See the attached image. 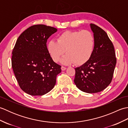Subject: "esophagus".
Wrapping results in <instances>:
<instances>
[{
    "label": "esophagus",
    "instance_id": "obj_1",
    "mask_svg": "<svg viewBox=\"0 0 128 128\" xmlns=\"http://www.w3.org/2000/svg\"><path fill=\"white\" fill-rule=\"evenodd\" d=\"M66 67H64V66H62L61 67V69H62V71H64V70H66Z\"/></svg>",
    "mask_w": 128,
    "mask_h": 128
}]
</instances>
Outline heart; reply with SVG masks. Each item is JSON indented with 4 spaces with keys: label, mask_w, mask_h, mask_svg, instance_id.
<instances>
[{
    "label": "heart",
    "mask_w": 128,
    "mask_h": 128,
    "mask_svg": "<svg viewBox=\"0 0 128 128\" xmlns=\"http://www.w3.org/2000/svg\"><path fill=\"white\" fill-rule=\"evenodd\" d=\"M95 44L94 37L88 30L66 31L59 34L55 40L48 42L47 50L54 62H58L62 56L64 64L82 65L91 58Z\"/></svg>",
    "instance_id": "heart-1"
}]
</instances>
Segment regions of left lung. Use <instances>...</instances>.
I'll use <instances>...</instances> for the list:
<instances>
[{
	"mask_svg": "<svg viewBox=\"0 0 128 128\" xmlns=\"http://www.w3.org/2000/svg\"><path fill=\"white\" fill-rule=\"evenodd\" d=\"M95 40L91 58L76 68L74 83L81 91L89 94L103 91L110 84L116 59L114 48L107 33L100 27L90 24Z\"/></svg>",
	"mask_w": 128,
	"mask_h": 128,
	"instance_id": "1",
	"label": "left lung"
}]
</instances>
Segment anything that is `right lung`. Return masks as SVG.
Masks as SVG:
<instances>
[{"instance_id": "obj_1", "label": "right lung", "mask_w": 128, "mask_h": 128, "mask_svg": "<svg viewBox=\"0 0 128 128\" xmlns=\"http://www.w3.org/2000/svg\"><path fill=\"white\" fill-rule=\"evenodd\" d=\"M57 31L53 27L35 25L24 31L12 50V65L20 88L32 96H42L53 88L61 66L52 59L47 43Z\"/></svg>"}]
</instances>
